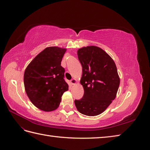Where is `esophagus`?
Returning a JSON list of instances; mask_svg holds the SVG:
<instances>
[{"label":"esophagus","mask_w":150,"mask_h":150,"mask_svg":"<svg viewBox=\"0 0 150 150\" xmlns=\"http://www.w3.org/2000/svg\"><path fill=\"white\" fill-rule=\"evenodd\" d=\"M76 83H77V81L75 79H72L71 80V83L72 84H76Z\"/></svg>","instance_id":"1"}]
</instances>
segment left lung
I'll return each mask as SVG.
<instances>
[{"instance_id":"left-lung-1","label":"left lung","mask_w":150,"mask_h":150,"mask_svg":"<svg viewBox=\"0 0 150 150\" xmlns=\"http://www.w3.org/2000/svg\"><path fill=\"white\" fill-rule=\"evenodd\" d=\"M78 56L83 67L80 81L83 97L75 99L81 114L94 116L101 114L114 100L120 79L112 59L100 47L87 46L78 49Z\"/></svg>"}]
</instances>
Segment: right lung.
<instances>
[{
    "instance_id": "add662e5",
    "label": "right lung",
    "mask_w": 150,
    "mask_h": 150,
    "mask_svg": "<svg viewBox=\"0 0 150 150\" xmlns=\"http://www.w3.org/2000/svg\"><path fill=\"white\" fill-rule=\"evenodd\" d=\"M66 49L49 47L32 61L24 72L27 95L35 106L44 111L55 110L68 90L64 67L61 66Z\"/></svg>"
}]
</instances>
